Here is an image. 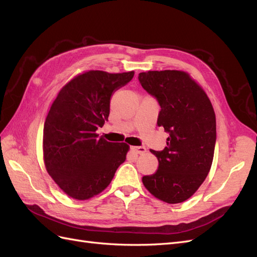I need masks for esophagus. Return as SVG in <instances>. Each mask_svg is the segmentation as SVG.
I'll return each instance as SVG.
<instances>
[{
    "label": "esophagus",
    "mask_w": 257,
    "mask_h": 257,
    "mask_svg": "<svg viewBox=\"0 0 257 257\" xmlns=\"http://www.w3.org/2000/svg\"><path fill=\"white\" fill-rule=\"evenodd\" d=\"M131 149L133 150L135 153H137V154H144V153L147 151L146 148H145V147H143V146H139V147H132Z\"/></svg>",
    "instance_id": "esophagus-1"
}]
</instances>
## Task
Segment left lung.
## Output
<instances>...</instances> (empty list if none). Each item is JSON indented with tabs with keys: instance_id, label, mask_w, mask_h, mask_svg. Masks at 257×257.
<instances>
[{
	"instance_id": "left-lung-1",
	"label": "left lung",
	"mask_w": 257,
	"mask_h": 257,
	"mask_svg": "<svg viewBox=\"0 0 257 257\" xmlns=\"http://www.w3.org/2000/svg\"><path fill=\"white\" fill-rule=\"evenodd\" d=\"M138 80L158 100V125L169 134L164 150H150L159 167L143 177L144 185L165 203H182L197 191L211 168L216 141L213 107L184 72L151 71L139 74Z\"/></svg>"
}]
</instances>
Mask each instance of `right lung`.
<instances>
[{"label": "right lung", "mask_w": 257, "mask_h": 257, "mask_svg": "<svg viewBox=\"0 0 257 257\" xmlns=\"http://www.w3.org/2000/svg\"><path fill=\"white\" fill-rule=\"evenodd\" d=\"M134 72L90 71L59 92L44 124V160L48 174L68 196L84 200L97 195L126 159V144L96 134L108 121L113 93Z\"/></svg>", "instance_id": "right-lung-1"}]
</instances>
